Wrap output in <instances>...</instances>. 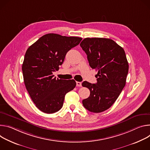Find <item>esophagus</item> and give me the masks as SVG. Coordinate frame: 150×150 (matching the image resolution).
<instances>
[{
	"label": "esophagus",
	"mask_w": 150,
	"mask_h": 150,
	"mask_svg": "<svg viewBox=\"0 0 150 150\" xmlns=\"http://www.w3.org/2000/svg\"><path fill=\"white\" fill-rule=\"evenodd\" d=\"M76 86L78 87H81V83L79 82V81H77L76 82Z\"/></svg>",
	"instance_id": "obj_1"
}]
</instances>
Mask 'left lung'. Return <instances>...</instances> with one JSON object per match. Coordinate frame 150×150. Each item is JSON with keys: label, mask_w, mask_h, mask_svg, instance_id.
I'll list each match as a JSON object with an SVG mask.
<instances>
[{"label": "left lung", "mask_w": 150, "mask_h": 150, "mask_svg": "<svg viewBox=\"0 0 150 150\" xmlns=\"http://www.w3.org/2000/svg\"><path fill=\"white\" fill-rule=\"evenodd\" d=\"M80 45L87 55L91 67L98 71L96 83H82L90 91V96L82 103L89 111L101 112L115 103L126 85L129 64L125 52L107 38H85Z\"/></svg>", "instance_id": "obj_1"}]
</instances>
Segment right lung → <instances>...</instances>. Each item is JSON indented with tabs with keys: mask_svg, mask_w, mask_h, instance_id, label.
<instances>
[{
	"mask_svg": "<svg viewBox=\"0 0 150 150\" xmlns=\"http://www.w3.org/2000/svg\"><path fill=\"white\" fill-rule=\"evenodd\" d=\"M81 40L49 33L27 49L22 66L24 81L32 101L42 112L59 111L65 94L76 87L73 79H56L53 72L59 70L66 54Z\"/></svg>",
	"mask_w": 150,
	"mask_h": 150,
	"instance_id": "1",
	"label": "right lung"
}]
</instances>
